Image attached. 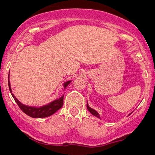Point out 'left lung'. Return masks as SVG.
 Returning a JSON list of instances; mask_svg holds the SVG:
<instances>
[{
    "label": "left lung",
    "instance_id": "obj_1",
    "mask_svg": "<svg viewBox=\"0 0 155 155\" xmlns=\"http://www.w3.org/2000/svg\"><path fill=\"white\" fill-rule=\"evenodd\" d=\"M87 108L88 111H90V113L92 114L93 116H96L97 118H99V119H100V116H99V114H98V112L96 111L94 109H92V108H91V107H89V105H88L87 103ZM130 114H131V113H130ZM130 114H129V115H130Z\"/></svg>",
    "mask_w": 155,
    "mask_h": 155
}]
</instances>
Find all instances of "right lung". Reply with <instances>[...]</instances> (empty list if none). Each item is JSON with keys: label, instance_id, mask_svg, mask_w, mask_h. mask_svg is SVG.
<instances>
[{"label": "right lung", "instance_id": "obj_1", "mask_svg": "<svg viewBox=\"0 0 155 155\" xmlns=\"http://www.w3.org/2000/svg\"><path fill=\"white\" fill-rule=\"evenodd\" d=\"M71 82V80L65 82L63 83V87L65 89L67 86ZM8 87L10 93L12 94V90L10 87V83L9 81V75H8ZM12 96L15 101L17 104L20 108V109L26 114L29 116H31L32 118H45L50 116L54 114V113L61 109L63 107V95L59 99H55V100L51 101L50 103L47 104L42 106V107H30V106H26L21 103L18 99L15 97L13 94H12Z\"/></svg>", "mask_w": 155, "mask_h": 155}]
</instances>
